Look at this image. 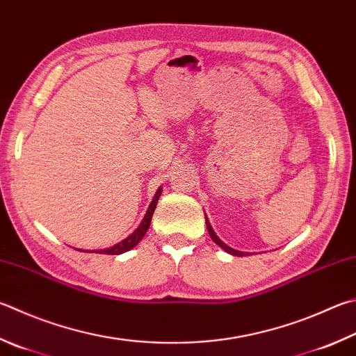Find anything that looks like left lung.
<instances>
[{
    "mask_svg": "<svg viewBox=\"0 0 356 356\" xmlns=\"http://www.w3.org/2000/svg\"><path fill=\"white\" fill-rule=\"evenodd\" d=\"M205 224H207V230H209V234H210V236H211V240L215 241L218 245H221V248L225 250V252H229V254H232V255H235V257H243V255H248V254H244V252H240V250H235V249H232V248H229L227 244H224L221 240H219L218 238V235L215 234V232H213V229H211V225H210V222H209V219H207V216H205Z\"/></svg>",
    "mask_w": 356,
    "mask_h": 356,
    "instance_id": "obj_1",
    "label": "left lung"
}]
</instances>
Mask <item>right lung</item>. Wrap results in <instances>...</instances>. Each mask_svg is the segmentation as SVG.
I'll return each instance as SVG.
<instances>
[{"label":"right lung","mask_w":356,"mask_h":356,"mask_svg":"<svg viewBox=\"0 0 356 356\" xmlns=\"http://www.w3.org/2000/svg\"><path fill=\"white\" fill-rule=\"evenodd\" d=\"M161 195V188L157 190L156 196H154L152 202L149 205V209H147L146 215L143 218V221H141V224L138 225V229L134 232L132 235H129L126 240H122L121 243L115 244L113 248H108V249H104V250H93L95 254H106V255H118V254H122V252H127L131 250L132 248H135L140 241L141 238L145 236V234L147 232V229H149V224H151V219H152V215H154V210H156V205H157V200Z\"/></svg>","instance_id":"1"}]
</instances>
